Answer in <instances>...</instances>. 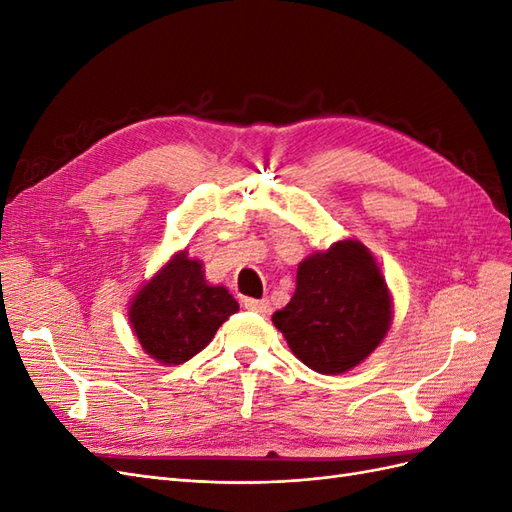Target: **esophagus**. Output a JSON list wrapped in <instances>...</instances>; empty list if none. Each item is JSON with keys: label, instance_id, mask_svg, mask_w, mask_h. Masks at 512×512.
<instances>
[{"label": "esophagus", "instance_id": "esophagus-1", "mask_svg": "<svg viewBox=\"0 0 512 512\" xmlns=\"http://www.w3.org/2000/svg\"><path fill=\"white\" fill-rule=\"evenodd\" d=\"M243 307L250 309V312H256V314H267L271 309L267 299H250V297L243 299Z\"/></svg>", "mask_w": 512, "mask_h": 512}]
</instances>
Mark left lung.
I'll return each instance as SVG.
<instances>
[{"label":"left lung","instance_id":"1","mask_svg":"<svg viewBox=\"0 0 512 512\" xmlns=\"http://www.w3.org/2000/svg\"><path fill=\"white\" fill-rule=\"evenodd\" d=\"M299 361L318 374H344L376 350L391 324V297L374 256L339 241L303 260L290 303L273 314Z\"/></svg>","mask_w":512,"mask_h":512}]
</instances>
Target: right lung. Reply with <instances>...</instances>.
I'll return each instance as SVG.
<instances>
[{
  "label": "right lung",
  "mask_w": 512,
  "mask_h": 512,
  "mask_svg": "<svg viewBox=\"0 0 512 512\" xmlns=\"http://www.w3.org/2000/svg\"><path fill=\"white\" fill-rule=\"evenodd\" d=\"M239 303L224 286H209L203 262L181 252L151 277L130 305V322L147 354L181 365L203 350Z\"/></svg>",
  "instance_id": "right-lung-1"
}]
</instances>
